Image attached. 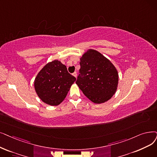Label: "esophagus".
<instances>
[{
  "label": "esophagus",
  "instance_id": "34e87169",
  "mask_svg": "<svg viewBox=\"0 0 157 157\" xmlns=\"http://www.w3.org/2000/svg\"><path fill=\"white\" fill-rule=\"evenodd\" d=\"M73 76L75 77V78H77V72H74L73 74H72Z\"/></svg>",
  "mask_w": 157,
  "mask_h": 157
}]
</instances>
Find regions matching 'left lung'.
Wrapping results in <instances>:
<instances>
[{"instance_id": "1", "label": "left lung", "mask_w": 157, "mask_h": 157, "mask_svg": "<svg viewBox=\"0 0 157 157\" xmlns=\"http://www.w3.org/2000/svg\"><path fill=\"white\" fill-rule=\"evenodd\" d=\"M79 74L76 83L93 103H103L117 90L119 75L110 60L99 52L88 49L80 58Z\"/></svg>"}]
</instances>
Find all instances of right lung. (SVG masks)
<instances>
[{
    "label": "right lung",
    "mask_w": 157,
    "mask_h": 157,
    "mask_svg": "<svg viewBox=\"0 0 157 157\" xmlns=\"http://www.w3.org/2000/svg\"><path fill=\"white\" fill-rule=\"evenodd\" d=\"M76 80L67 67L55 59L47 63L35 78L34 85L40 99L51 106H57L65 99Z\"/></svg>",
    "instance_id": "obj_1"
}]
</instances>
